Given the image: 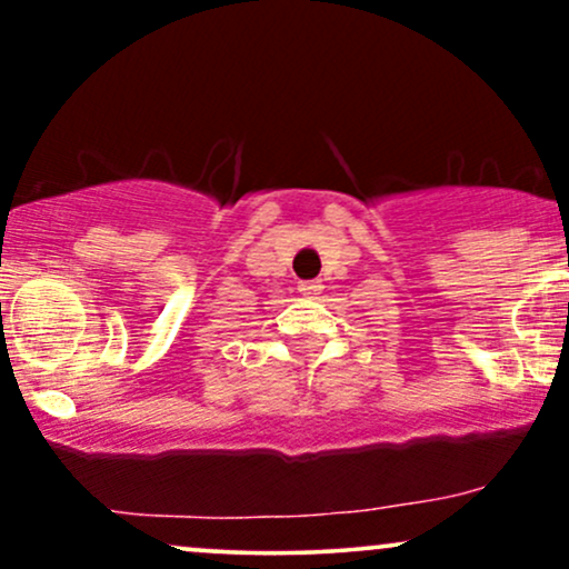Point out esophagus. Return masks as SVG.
<instances>
[{"label":"esophagus","mask_w":569,"mask_h":569,"mask_svg":"<svg viewBox=\"0 0 569 569\" xmlns=\"http://www.w3.org/2000/svg\"><path fill=\"white\" fill-rule=\"evenodd\" d=\"M321 289L323 286L318 283V280H302V283H299V291L302 293H318Z\"/></svg>","instance_id":"esophagus-1"}]
</instances>
